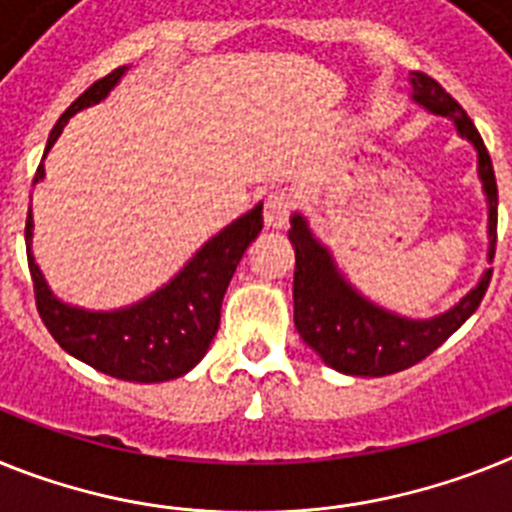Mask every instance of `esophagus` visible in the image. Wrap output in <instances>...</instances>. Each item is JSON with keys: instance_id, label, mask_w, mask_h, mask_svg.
I'll return each mask as SVG.
<instances>
[{"instance_id": "34e87169", "label": "esophagus", "mask_w": 512, "mask_h": 512, "mask_svg": "<svg viewBox=\"0 0 512 512\" xmlns=\"http://www.w3.org/2000/svg\"><path fill=\"white\" fill-rule=\"evenodd\" d=\"M296 208V200L289 190H273L265 197V226L268 229H283L289 223L291 213Z\"/></svg>"}]
</instances>
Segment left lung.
I'll return each mask as SVG.
<instances>
[{
    "instance_id": "obj_1",
    "label": "left lung",
    "mask_w": 512,
    "mask_h": 512,
    "mask_svg": "<svg viewBox=\"0 0 512 512\" xmlns=\"http://www.w3.org/2000/svg\"><path fill=\"white\" fill-rule=\"evenodd\" d=\"M411 90H414L411 98L419 106L440 117H453L461 137L471 140L479 153V179L489 205L487 229L489 263H492L497 244V182L482 135L476 132L461 103L435 77L411 72ZM289 239L296 249L294 325L304 343L320 354L322 362L343 375H393L427 359L474 315L492 281V268L484 270L476 289L468 291L445 315L432 320H409L367 302L351 283H346L328 249L312 236L307 221L299 213L291 218Z\"/></svg>"
}]
</instances>
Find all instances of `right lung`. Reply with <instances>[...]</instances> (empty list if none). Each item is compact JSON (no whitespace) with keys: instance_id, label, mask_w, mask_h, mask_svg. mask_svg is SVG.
<instances>
[{"instance_id":"add662e5","label":"right lung","mask_w":512,"mask_h":512,"mask_svg":"<svg viewBox=\"0 0 512 512\" xmlns=\"http://www.w3.org/2000/svg\"><path fill=\"white\" fill-rule=\"evenodd\" d=\"M124 70L127 67H117L72 101L70 109L54 124L46 153L57 143L72 114L109 96V90L119 83ZM41 179H44V163L38 166L33 184ZM260 231H263V205L249 210L247 216L236 218L221 234L213 236L163 289L145 296L143 302L114 312H88L59 302L46 286L36 260L30 255L33 216L28 210L25 249H28L38 315L67 354L90 364L98 372L130 382H163L182 377L203 359L210 341L218 333L223 294L229 289L236 265Z\"/></svg>"}]
</instances>
